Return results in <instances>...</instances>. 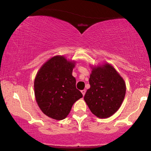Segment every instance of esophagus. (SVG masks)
<instances>
[{
    "mask_svg": "<svg viewBox=\"0 0 151 151\" xmlns=\"http://www.w3.org/2000/svg\"><path fill=\"white\" fill-rule=\"evenodd\" d=\"M81 93H82V95H83V96H84V95H85V93H86V90H82L81 91Z\"/></svg>",
    "mask_w": 151,
    "mask_h": 151,
    "instance_id": "obj_1",
    "label": "esophagus"
}]
</instances>
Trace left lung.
<instances>
[{
  "mask_svg": "<svg viewBox=\"0 0 151 151\" xmlns=\"http://www.w3.org/2000/svg\"><path fill=\"white\" fill-rule=\"evenodd\" d=\"M90 67V88L84 100L93 114L101 119L108 118L122 104L127 88L124 80L108 63Z\"/></svg>",
  "mask_w": 151,
  "mask_h": 151,
  "instance_id": "8db88e82",
  "label": "left lung"
}]
</instances>
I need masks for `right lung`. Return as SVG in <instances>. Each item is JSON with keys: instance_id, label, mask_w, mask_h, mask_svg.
<instances>
[{"instance_id": "add662e5", "label": "right lung", "mask_w": 151, "mask_h": 151, "mask_svg": "<svg viewBox=\"0 0 151 151\" xmlns=\"http://www.w3.org/2000/svg\"><path fill=\"white\" fill-rule=\"evenodd\" d=\"M75 60L55 55L43 64L34 80V94L39 108L47 116L65 119L76 101L82 98L72 76Z\"/></svg>"}]
</instances>
